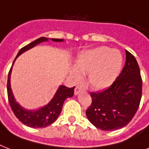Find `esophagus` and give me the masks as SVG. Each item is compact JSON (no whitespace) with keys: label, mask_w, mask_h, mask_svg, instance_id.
<instances>
[{"label":"esophagus","mask_w":149,"mask_h":149,"mask_svg":"<svg viewBox=\"0 0 149 149\" xmlns=\"http://www.w3.org/2000/svg\"><path fill=\"white\" fill-rule=\"evenodd\" d=\"M81 91H82L81 87L77 86V87H76V89H75V91H74V94H75V95H77V94H79V93Z\"/></svg>","instance_id":"34e87169"}]
</instances>
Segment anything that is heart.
Masks as SVG:
<instances>
[{
	"label": "heart",
	"mask_w": 149,
	"mask_h": 149,
	"mask_svg": "<svg viewBox=\"0 0 149 149\" xmlns=\"http://www.w3.org/2000/svg\"><path fill=\"white\" fill-rule=\"evenodd\" d=\"M123 57L117 49L99 47L84 52L76 61V67L70 70L74 81L79 82L82 74H88L89 83L96 89H104L113 84L119 75Z\"/></svg>",
	"instance_id": "heart-1"
}]
</instances>
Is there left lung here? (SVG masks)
<instances>
[{
    "label": "left lung",
    "mask_w": 149,
    "mask_h": 149,
    "mask_svg": "<svg viewBox=\"0 0 149 149\" xmlns=\"http://www.w3.org/2000/svg\"><path fill=\"white\" fill-rule=\"evenodd\" d=\"M120 75L109 88L91 93L92 104L86 110L88 120L103 131L122 128L132 120L139 109L142 80L136 58L128 51Z\"/></svg>",
    "instance_id": "8db88e82"
}]
</instances>
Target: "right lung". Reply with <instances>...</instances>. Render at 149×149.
I'll return each mask as SVG.
<instances>
[{
    "label": "right lung",
    "mask_w": 149,
    "mask_h": 149,
    "mask_svg": "<svg viewBox=\"0 0 149 149\" xmlns=\"http://www.w3.org/2000/svg\"><path fill=\"white\" fill-rule=\"evenodd\" d=\"M52 40L56 42H63V39H58V38H49L45 37L36 39L32 42L29 43V45H25L24 47L22 48L18 52L16 58L13 62L12 66L14 65L15 59L18 56L27 50L30 49L31 48L35 47L36 45L43 42H47L49 40ZM12 66L8 72V84H7V90H8V101L10 106L12 109L13 112L16 116V118L23 123L24 125L32 127H45L50 125L58 118V115L60 114L63 104L65 100L68 97H72L74 93L75 86L72 88H69L65 86L61 85L56 91V94L54 95L53 98L50 100V102L45 106L36 110V111H30L23 108L15 100L14 94L12 93L10 88V73L12 70Z\"/></svg>",
    "instance_id": "obj_1"
}]
</instances>
